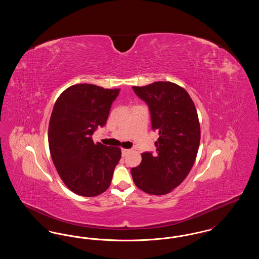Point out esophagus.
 Masks as SVG:
<instances>
[{"label":"esophagus","mask_w":259,"mask_h":259,"mask_svg":"<svg viewBox=\"0 0 259 259\" xmlns=\"http://www.w3.org/2000/svg\"><path fill=\"white\" fill-rule=\"evenodd\" d=\"M129 151H130L129 149H126V148H122V149H121V153H122V156H125V155H126V154H127V153H128Z\"/></svg>","instance_id":"1"}]
</instances>
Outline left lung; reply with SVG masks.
Here are the masks:
<instances>
[{
	"mask_svg": "<svg viewBox=\"0 0 259 259\" xmlns=\"http://www.w3.org/2000/svg\"><path fill=\"white\" fill-rule=\"evenodd\" d=\"M132 88L147 103L151 128L159 134L156 153H142L141 164L131 169L132 178L141 190L164 195L184 182L196 159L201 136L197 111L185 89L170 81Z\"/></svg>",
	"mask_w": 259,
	"mask_h": 259,
	"instance_id": "8db88e82",
	"label": "left lung"
}]
</instances>
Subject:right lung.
<instances>
[{"instance_id": "add662e5", "label": "right lung", "mask_w": 259, "mask_h": 259, "mask_svg": "<svg viewBox=\"0 0 259 259\" xmlns=\"http://www.w3.org/2000/svg\"><path fill=\"white\" fill-rule=\"evenodd\" d=\"M119 91L75 84L63 91L54 105L49 126L50 155L63 183L77 195L97 196L111 185L121 150L94 144L92 135L105 126Z\"/></svg>"}]
</instances>
